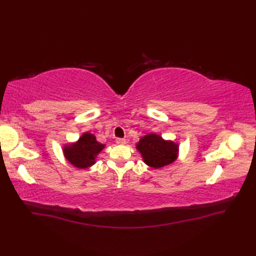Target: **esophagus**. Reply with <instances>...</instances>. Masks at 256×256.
<instances>
[{
  "mask_svg": "<svg viewBox=\"0 0 256 256\" xmlns=\"http://www.w3.org/2000/svg\"><path fill=\"white\" fill-rule=\"evenodd\" d=\"M116 143L120 145H124V144H126V140L125 138H116Z\"/></svg>",
  "mask_w": 256,
  "mask_h": 256,
  "instance_id": "1",
  "label": "esophagus"
}]
</instances>
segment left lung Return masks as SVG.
Instances as JSON below:
<instances>
[{
	"instance_id": "8db88e82",
	"label": "left lung",
	"mask_w": 256,
	"mask_h": 256,
	"mask_svg": "<svg viewBox=\"0 0 256 256\" xmlns=\"http://www.w3.org/2000/svg\"><path fill=\"white\" fill-rule=\"evenodd\" d=\"M138 152L143 161L152 168H160L173 164L178 157L180 145L173 141L162 138L159 134H148L136 143Z\"/></svg>"
}]
</instances>
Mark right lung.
<instances>
[{"mask_svg": "<svg viewBox=\"0 0 256 256\" xmlns=\"http://www.w3.org/2000/svg\"><path fill=\"white\" fill-rule=\"evenodd\" d=\"M104 144L96 140V136L92 134L84 132L76 142L64 145L63 152L66 160L74 166L88 168L96 164L98 154L104 148Z\"/></svg>", "mask_w": 256, "mask_h": 256, "instance_id": "obj_1", "label": "right lung"}]
</instances>
